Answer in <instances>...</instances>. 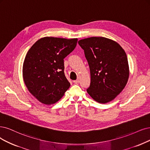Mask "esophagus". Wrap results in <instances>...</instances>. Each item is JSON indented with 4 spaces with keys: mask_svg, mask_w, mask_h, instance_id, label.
Instances as JSON below:
<instances>
[{
    "mask_svg": "<svg viewBox=\"0 0 150 150\" xmlns=\"http://www.w3.org/2000/svg\"><path fill=\"white\" fill-rule=\"evenodd\" d=\"M80 80L78 79V80H74L73 82L75 83H79Z\"/></svg>",
    "mask_w": 150,
    "mask_h": 150,
    "instance_id": "esophagus-1",
    "label": "esophagus"
}]
</instances>
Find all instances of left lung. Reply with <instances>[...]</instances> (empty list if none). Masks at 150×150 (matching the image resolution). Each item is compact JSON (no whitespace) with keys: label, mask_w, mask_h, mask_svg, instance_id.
I'll list each match as a JSON object with an SVG mask.
<instances>
[{"label":"left lung","mask_w":150,"mask_h":150,"mask_svg":"<svg viewBox=\"0 0 150 150\" xmlns=\"http://www.w3.org/2000/svg\"><path fill=\"white\" fill-rule=\"evenodd\" d=\"M90 67L91 82L86 90L99 103L112 101L126 86L129 77L128 59L124 49L117 42L104 37L81 40Z\"/></svg>","instance_id":"1"}]
</instances>
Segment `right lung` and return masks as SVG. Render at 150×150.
Segmentation results:
<instances>
[{"mask_svg":"<svg viewBox=\"0 0 150 150\" xmlns=\"http://www.w3.org/2000/svg\"><path fill=\"white\" fill-rule=\"evenodd\" d=\"M77 41V38L46 36L28 51L22 70L23 81L28 90L41 103H57L69 88L64 59L74 51Z\"/></svg>","mask_w":150,"mask_h":150,"instance_id":"1","label":"right lung"}]
</instances>
